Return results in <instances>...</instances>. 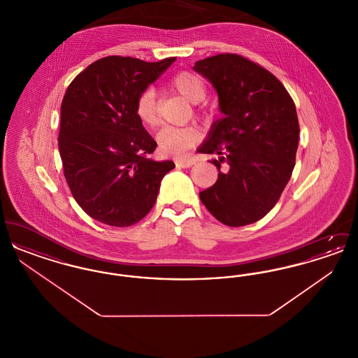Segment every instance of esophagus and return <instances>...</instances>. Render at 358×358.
<instances>
[{"mask_svg":"<svg viewBox=\"0 0 358 358\" xmlns=\"http://www.w3.org/2000/svg\"><path fill=\"white\" fill-rule=\"evenodd\" d=\"M176 165L180 168H190L196 164L194 159H189V158H176Z\"/></svg>","mask_w":358,"mask_h":358,"instance_id":"34e87169","label":"esophagus"}]
</instances>
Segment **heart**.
I'll use <instances>...</instances> for the list:
<instances>
[{"label":"heart","instance_id":"1","mask_svg":"<svg viewBox=\"0 0 358 358\" xmlns=\"http://www.w3.org/2000/svg\"><path fill=\"white\" fill-rule=\"evenodd\" d=\"M171 85L189 102H201L206 95V85L201 76L190 71H180L171 79ZM138 120L146 127H154L158 123L157 94L153 87H146L136 101ZM201 133L196 126H165L157 136L159 149L164 153L182 157L192 150L200 141Z\"/></svg>","mask_w":358,"mask_h":358}]
</instances>
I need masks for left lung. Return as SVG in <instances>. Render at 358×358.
<instances>
[{
    "mask_svg": "<svg viewBox=\"0 0 358 358\" xmlns=\"http://www.w3.org/2000/svg\"><path fill=\"white\" fill-rule=\"evenodd\" d=\"M193 69L219 94L224 118L201 146L217 154L215 185L200 192L205 208L229 227L263 219L280 199L295 165L299 139L296 108L270 71L236 53L196 62ZM227 168L220 171L221 165Z\"/></svg>",
    "mask_w": 358,
    "mask_h": 358,
    "instance_id": "obj_1",
    "label": "left lung"
}]
</instances>
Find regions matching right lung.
<instances>
[{
  "mask_svg": "<svg viewBox=\"0 0 358 358\" xmlns=\"http://www.w3.org/2000/svg\"><path fill=\"white\" fill-rule=\"evenodd\" d=\"M174 60L107 56L69 85L59 152L69 190L90 217L111 227L141 222L152 210L164 176L176 166L150 158L157 142L136 114L139 92Z\"/></svg>",
  "mask_w": 358,
  "mask_h": 358,
  "instance_id": "1",
  "label": "right lung"
}]
</instances>
